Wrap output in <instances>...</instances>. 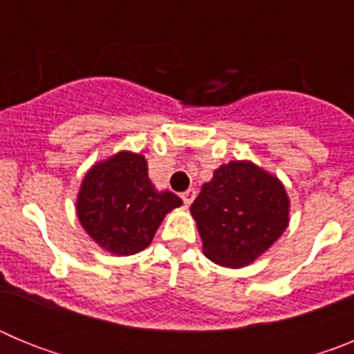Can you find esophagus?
Here are the masks:
<instances>
[{
	"mask_svg": "<svg viewBox=\"0 0 354 354\" xmlns=\"http://www.w3.org/2000/svg\"><path fill=\"white\" fill-rule=\"evenodd\" d=\"M195 196H196L195 189H187V192H184L183 195H180V198H183L184 205H186V207H189V205L193 204V200H195Z\"/></svg>",
	"mask_w": 354,
	"mask_h": 354,
	"instance_id": "34e87169",
	"label": "esophagus"
}]
</instances>
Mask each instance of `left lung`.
I'll use <instances>...</instances> for the list:
<instances>
[{
  "instance_id": "obj_1",
  "label": "left lung",
  "mask_w": 354,
  "mask_h": 354,
  "mask_svg": "<svg viewBox=\"0 0 354 354\" xmlns=\"http://www.w3.org/2000/svg\"><path fill=\"white\" fill-rule=\"evenodd\" d=\"M289 196L274 175L250 161L212 174L192 204L209 261L243 268L261 257L289 225Z\"/></svg>"
}]
</instances>
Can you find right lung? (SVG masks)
Instances as JSON below:
<instances>
[{
	"label": "right lung",
	"mask_w": 354,
	"mask_h": 354,
	"mask_svg": "<svg viewBox=\"0 0 354 354\" xmlns=\"http://www.w3.org/2000/svg\"><path fill=\"white\" fill-rule=\"evenodd\" d=\"M183 200L158 192L143 156L122 150L86 171L76 212L97 245L115 255H134L152 243L162 218Z\"/></svg>",
	"instance_id": "right-lung-1"
}]
</instances>
